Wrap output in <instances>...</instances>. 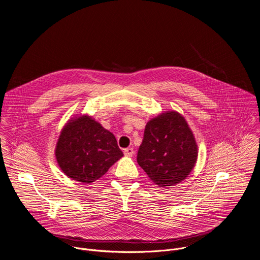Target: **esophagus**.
<instances>
[{"instance_id":"obj_1","label":"esophagus","mask_w":260,"mask_h":260,"mask_svg":"<svg viewBox=\"0 0 260 260\" xmlns=\"http://www.w3.org/2000/svg\"><path fill=\"white\" fill-rule=\"evenodd\" d=\"M123 153H124V155H125V156L132 157V156L135 154V151H134L133 148H126V149H124Z\"/></svg>"}]
</instances>
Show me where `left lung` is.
Returning <instances> with one entry per match:
<instances>
[{"instance_id": "left-lung-1", "label": "left lung", "mask_w": 260, "mask_h": 260, "mask_svg": "<svg viewBox=\"0 0 260 260\" xmlns=\"http://www.w3.org/2000/svg\"><path fill=\"white\" fill-rule=\"evenodd\" d=\"M198 155L190 126L182 114L172 110L147 122L137 161L153 183L166 188L188 177Z\"/></svg>"}]
</instances>
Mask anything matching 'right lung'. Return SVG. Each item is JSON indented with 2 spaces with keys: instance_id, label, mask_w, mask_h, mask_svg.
Listing matches in <instances>:
<instances>
[{
  "instance_id": "obj_1",
  "label": "right lung",
  "mask_w": 260,
  "mask_h": 260,
  "mask_svg": "<svg viewBox=\"0 0 260 260\" xmlns=\"http://www.w3.org/2000/svg\"><path fill=\"white\" fill-rule=\"evenodd\" d=\"M54 154L62 173L82 184L96 181L123 156L115 136L88 114L67 121Z\"/></svg>"
}]
</instances>
